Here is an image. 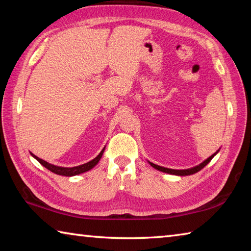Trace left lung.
<instances>
[{
  "mask_svg": "<svg viewBox=\"0 0 251 251\" xmlns=\"http://www.w3.org/2000/svg\"><path fill=\"white\" fill-rule=\"evenodd\" d=\"M219 151V150L215 152V154H212L210 157H208L207 159H205L201 163L197 166L192 167V168H188V169H172V168H166V167H161L158 166V165H156L154 163H151V161H148V163L151 164V167H154L155 169L159 172H163V173H166V174H171V175H176V176H189V175H193V174L197 173L199 171H201V169L206 166V165L209 163V161L214 158V156H216V154Z\"/></svg>",
  "mask_w": 251,
  "mask_h": 251,
  "instance_id": "8db88e82",
  "label": "left lung"
}]
</instances>
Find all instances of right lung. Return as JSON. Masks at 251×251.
Wrapping results in <instances>:
<instances>
[{
  "label": "right lung",
  "mask_w": 251,
  "mask_h": 251,
  "mask_svg": "<svg viewBox=\"0 0 251 251\" xmlns=\"http://www.w3.org/2000/svg\"><path fill=\"white\" fill-rule=\"evenodd\" d=\"M104 151H105V147L101 150V151L100 152L99 155H97L94 159H92L88 161V163H85L83 165H78V166H75V167H61V166H56V165H53V164H50L48 161H45L43 159L39 158V157L35 156L34 154L31 155L35 158L37 161L41 165H43L45 168H48L49 171H50L54 174H56V175H62V176H66V177H72V176H76V175H79V174H83V173H86L88 171H91L92 168H94L97 164H99V161L100 160L101 156L104 154Z\"/></svg>",
  "instance_id": "1"
}]
</instances>
